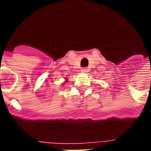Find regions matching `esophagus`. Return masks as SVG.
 <instances>
[{"instance_id":"1","label":"esophagus","mask_w":151,"mask_h":151,"mask_svg":"<svg viewBox=\"0 0 151 151\" xmlns=\"http://www.w3.org/2000/svg\"><path fill=\"white\" fill-rule=\"evenodd\" d=\"M81 72H82V73H87V72H88L87 68H82V69H81Z\"/></svg>"}]
</instances>
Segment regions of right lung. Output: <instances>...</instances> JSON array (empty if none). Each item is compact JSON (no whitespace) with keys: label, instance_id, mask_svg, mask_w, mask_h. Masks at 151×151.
<instances>
[{"label":"right lung","instance_id":"1","mask_svg":"<svg viewBox=\"0 0 151 151\" xmlns=\"http://www.w3.org/2000/svg\"><path fill=\"white\" fill-rule=\"evenodd\" d=\"M66 82H67V81H66Z\"/></svg>","mask_w":151,"mask_h":151}]
</instances>
